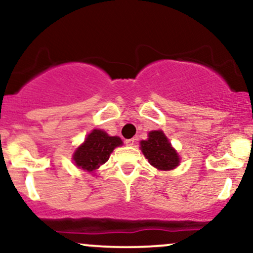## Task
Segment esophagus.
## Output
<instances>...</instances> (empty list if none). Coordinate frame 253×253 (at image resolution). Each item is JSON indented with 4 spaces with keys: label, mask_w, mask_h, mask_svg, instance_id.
I'll use <instances>...</instances> for the list:
<instances>
[{
    "label": "esophagus",
    "mask_w": 253,
    "mask_h": 253,
    "mask_svg": "<svg viewBox=\"0 0 253 253\" xmlns=\"http://www.w3.org/2000/svg\"><path fill=\"white\" fill-rule=\"evenodd\" d=\"M125 143H126L127 146H133V145H134V143H135V139L134 138L127 139V140L125 141Z\"/></svg>",
    "instance_id": "obj_1"
}]
</instances>
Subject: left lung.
I'll return each instance as SVG.
<instances>
[{"mask_svg":"<svg viewBox=\"0 0 253 253\" xmlns=\"http://www.w3.org/2000/svg\"><path fill=\"white\" fill-rule=\"evenodd\" d=\"M140 145L149 163L158 170H171L178 165V156L162 130L150 132L149 139L141 141Z\"/></svg>","mask_w":253,"mask_h":253,"instance_id":"8db88e82","label":"left lung"}]
</instances>
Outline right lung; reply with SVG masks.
<instances>
[{
	"mask_svg": "<svg viewBox=\"0 0 253 253\" xmlns=\"http://www.w3.org/2000/svg\"><path fill=\"white\" fill-rule=\"evenodd\" d=\"M121 144L123 141L118 136H109L103 130L94 129L76 150L74 161L77 167L90 172L106 163L113 150Z\"/></svg>",
	"mask_w": 253,
	"mask_h": 253,
	"instance_id": "1",
	"label": "right lung"
}]
</instances>
